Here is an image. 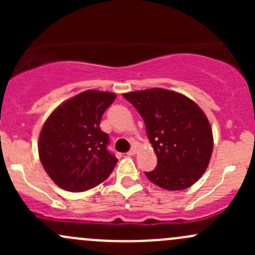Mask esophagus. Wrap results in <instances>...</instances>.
<instances>
[{"mask_svg":"<svg viewBox=\"0 0 255 255\" xmlns=\"http://www.w3.org/2000/svg\"><path fill=\"white\" fill-rule=\"evenodd\" d=\"M135 153H137V148H135V146H133V148L132 149H130V150L129 151H128V155H134V154Z\"/></svg>","mask_w":255,"mask_h":255,"instance_id":"34e87169","label":"esophagus"}]
</instances>
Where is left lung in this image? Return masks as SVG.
<instances>
[{
  "label": "left lung",
  "instance_id": "1",
  "mask_svg": "<svg viewBox=\"0 0 255 255\" xmlns=\"http://www.w3.org/2000/svg\"><path fill=\"white\" fill-rule=\"evenodd\" d=\"M142 116L158 164L145 176L165 190H184L201 177L213 148L212 129L189 97L165 89L123 94Z\"/></svg>",
  "mask_w": 255,
  "mask_h": 255
}]
</instances>
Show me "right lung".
Instances as JSON below:
<instances>
[{"instance_id":"add662e5","label":"right lung","mask_w":255,"mask_h":255,"mask_svg":"<svg viewBox=\"0 0 255 255\" xmlns=\"http://www.w3.org/2000/svg\"><path fill=\"white\" fill-rule=\"evenodd\" d=\"M115 99L111 92L87 90L60 105L45 121L38 151L43 168L59 187L86 191L112 173L117 158L107 149L110 137L100 122Z\"/></svg>"}]
</instances>
